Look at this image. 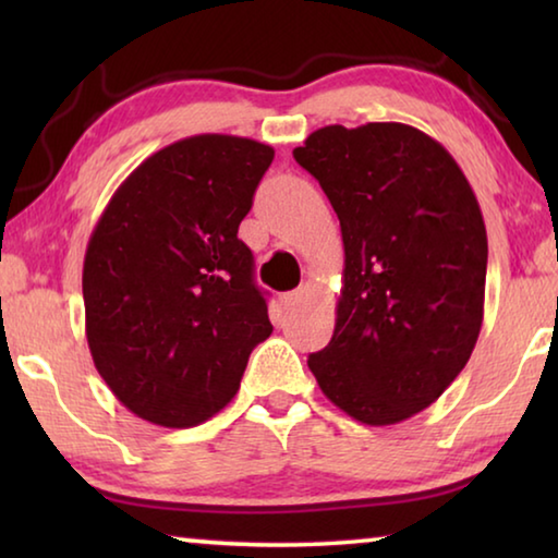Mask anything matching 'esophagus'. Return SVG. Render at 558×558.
Masks as SVG:
<instances>
[{"label": "esophagus", "mask_w": 558, "mask_h": 558, "mask_svg": "<svg viewBox=\"0 0 558 558\" xmlns=\"http://www.w3.org/2000/svg\"><path fill=\"white\" fill-rule=\"evenodd\" d=\"M302 295H305V288H298V290H292V292H286V295H280L282 307H295L298 302L302 300Z\"/></svg>", "instance_id": "1"}]
</instances>
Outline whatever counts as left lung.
<instances>
[{
  "label": "left lung",
  "mask_w": 558,
  "mask_h": 558,
  "mask_svg": "<svg viewBox=\"0 0 558 558\" xmlns=\"http://www.w3.org/2000/svg\"><path fill=\"white\" fill-rule=\"evenodd\" d=\"M342 226L335 335L307 366L354 421L391 426L465 369L483 327L487 231L456 159L403 122L327 125L292 149Z\"/></svg>",
  "instance_id": "obj_1"
}]
</instances>
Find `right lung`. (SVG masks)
I'll return each mask as SVG.
<instances>
[{
    "mask_svg": "<svg viewBox=\"0 0 558 558\" xmlns=\"http://www.w3.org/2000/svg\"><path fill=\"white\" fill-rule=\"evenodd\" d=\"M272 157L248 137L179 140L118 186L93 229L83 260L90 356L140 418L209 421L270 337L239 226Z\"/></svg>",
    "mask_w": 558,
    "mask_h": 558,
    "instance_id": "obj_1",
    "label": "right lung"
}]
</instances>
